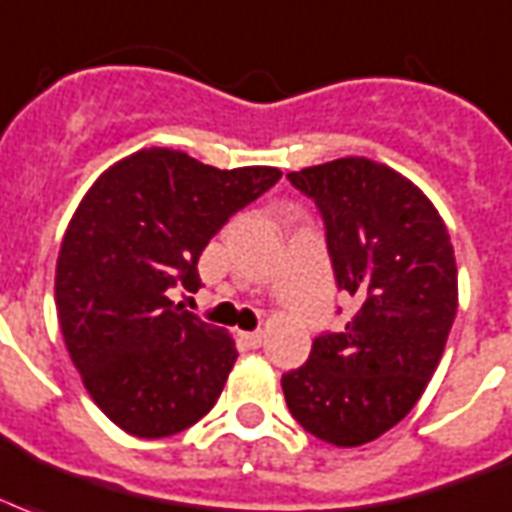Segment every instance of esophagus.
I'll return each mask as SVG.
<instances>
[{"label": "esophagus", "mask_w": 512, "mask_h": 512, "mask_svg": "<svg viewBox=\"0 0 512 512\" xmlns=\"http://www.w3.org/2000/svg\"><path fill=\"white\" fill-rule=\"evenodd\" d=\"M244 341H247L249 349H260L265 341L263 330H252V333H244Z\"/></svg>", "instance_id": "34e87169"}]
</instances>
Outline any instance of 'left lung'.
<instances>
[{"mask_svg":"<svg viewBox=\"0 0 512 512\" xmlns=\"http://www.w3.org/2000/svg\"><path fill=\"white\" fill-rule=\"evenodd\" d=\"M325 222L335 284L357 300L341 333L314 338L282 376L314 438L351 448L403 421L438 368L456 317L451 236L419 187L384 163L338 158L287 174Z\"/></svg>","mask_w":512,"mask_h":512,"instance_id":"left-lung-1","label":"left lung"}]
</instances>
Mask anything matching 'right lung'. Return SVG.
Listing matches in <instances>:
<instances>
[{"label": "right lung", "instance_id": "1", "mask_svg": "<svg viewBox=\"0 0 512 512\" xmlns=\"http://www.w3.org/2000/svg\"><path fill=\"white\" fill-rule=\"evenodd\" d=\"M282 171H220L152 147L104 171L77 206L56 263V308L93 403L136 438H169L212 411L239 351L169 298L201 287L214 233Z\"/></svg>", "mask_w": 512, "mask_h": 512}]
</instances>
